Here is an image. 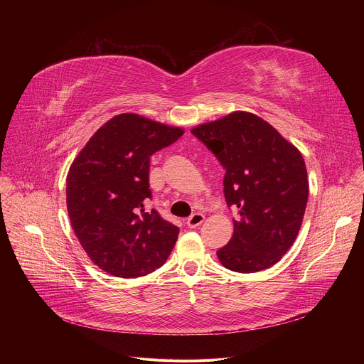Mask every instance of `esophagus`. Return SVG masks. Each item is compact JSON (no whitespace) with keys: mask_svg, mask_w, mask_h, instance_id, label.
Returning <instances> with one entry per match:
<instances>
[{"mask_svg":"<svg viewBox=\"0 0 364 364\" xmlns=\"http://www.w3.org/2000/svg\"><path fill=\"white\" fill-rule=\"evenodd\" d=\"M203 221H205V215L200 214V213H196V214H193L192 217L187 218L186 224H187V227H190V228H196V227H199Z\"/></svg>","mask_w":364,"mask_h":364,"instance_id":"34e87169","label":"esophagus"}]
</instances>
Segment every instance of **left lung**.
<instances>
[{"instance_id": "obj_1", "label": "left lung", "mask_w": 364, "mask_h": 364, "mask_svg": "<svg viewBox=\"0 0 364 364\" xmlns=\"http://www.w3.org/2000/svg\"><path fill=\"white\" fill-rule=\"evenodd\" d=\"M192 132L224 166L225 202L239 209L230 242L217 251L220 262L237 273L269 269L295 242L307 206L301 151L269 122L243 110Z\"/></svg>"}]
</instances>
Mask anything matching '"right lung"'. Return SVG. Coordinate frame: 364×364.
<instances>
[{"mask_svg": "<svg viewBox=\"0 0 364 364\" xmlns=\"http://www.w3.org/2000/svg\"><path fill=\"white\" fill-rule=\"evenodd\" d=\"M183 134L180 127L121 113L95 131L73 159L66 177L69 220L84 251L103 272L140 277L169 257L178 227L155 209L144 211V203L151 198L150 156Z\"/></svg>", "mask_w": 364, "mask_h": 364, "instance_id": "obj_1", "label": "right lung"}]
</instances>
